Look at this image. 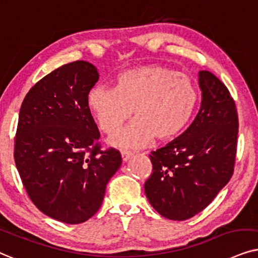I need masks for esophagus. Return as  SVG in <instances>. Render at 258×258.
<instances>
[{"mask_svg": "<svg viewBox=\"0 0 258 258\" xmlns=\"http://www.w3.org/2000/svg\"><path fill=\"white\" fill-rule=\"evenodd\" d=\"M132 156H133V153L130 152V151H125V150H123L122 152H121V157H122V160H123V161H127Z\"/></svg>", "mask_w": 258, "mask_h": 258, "instance_id": "1", "label": "esophagus"}]
</instances>
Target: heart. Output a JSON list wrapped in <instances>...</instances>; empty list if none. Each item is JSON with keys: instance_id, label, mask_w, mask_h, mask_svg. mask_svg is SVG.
Returning <instances> with one entry per match:
<instances>
[{"instance_id": "b5f03b06", "label": "heart", "mask_w": 258, "mask_h": 258, "mask_svg": "<svg viewBox=\"0 0 258 258\" xmlns=\"http://www.w3.org/2000/svg\"><path fill=\"white\" fill-rule=\"evenodd\" d=\"M199 88L190 75L161 64L122 72L115 87L97 86L88 105L102 132L113 135L135 115L136 121L113 139L116 145L139 147L169 142L184 132L197 111Z\"/></svg>"}]
</instances>
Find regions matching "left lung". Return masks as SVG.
Instances as JSON below:
<instances>
[{
	"mask_svg": "<svg viewBox=\"0 0 258 258\" xmlns=\"http://www.w3.org/2000/svg\"><path fill=\"white\" fill-rule=\"evenodd\" d=\"M202 105L180 137L150 154L152 173L146 197L158 214L185 221L203 211L232 177L238 115L226 86L209 71L199 72Z\"/></svg>",
	"mask_w": 258,
	"mask_h": 258,
	"instance_id": "8db88e82",
	"label": "left lung"
}]
</instances>
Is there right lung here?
Here are the masks:
<instances>
[{"mask_svg": "<svg viewBox=\"0 0 258 258\" xmlns=\"http://www.w3.org/2000/svg\"><path fill=\"white\" fill-rule=\"evenodd\" d=\"M99 79L87 61L63 64L36 82L22 102L14 159L29 198L44 215L80 224L101 207L121 154L101 150L88 106Z\"/></svg>", "mask_w": 258, "mask_h": 258, "instance_id": "add662e5", "label": "right lung"}]
</instances>
